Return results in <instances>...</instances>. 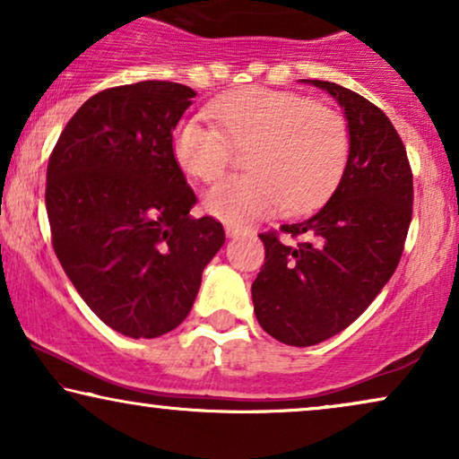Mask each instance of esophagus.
Listing matches in <instances>:
<instances>
[{
	"label": "esophagus",
	"mask_w": 459,
	"mask_h": 459,
	"mask_svg": "<svg viewBox=\"0 0 459 459\" xmlns=\"http://www.w3.org/2000/svg\"><path fill=\"white\" fill-rule=\"evenodd\" d=\"M242 228H238V225H225V234H228V236H231V238H234V236H240L242 234Z\"/></svg>",
	"instance_id": "obj_1"
}]
</instances>
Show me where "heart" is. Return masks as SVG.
Returning a JSON list of instances; mask_svg holds the SVG:
<instances>
[{
    "instance_id": "heart-1",
    "label": "heart",
    "mask_w": 459,
    "mask_h": 459,
    "mask_svg": "<svg viewBox=\"0 0 459 459\" xmlns=\"http://www.w3.org/2000/svg\"><path fill=\"white\" fill-rule=\"evenodd\" d=\"M215 125L186 118L173 134L181 171L212 181L230 165L234 148L247 150L250 173L231 175L204 194L209 215L244 225L288 206L303 211L328 196L351 150L349 123L334 106L303 93L248 87L209 104Z\"/></svg>"
}]
</instances>
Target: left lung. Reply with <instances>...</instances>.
Instances as JSON below:
<instances>
[{
	"label": "left lung",
	"instance_id": "8db88e82",
	"mask_svg": "<svg viewBox=\"0 0 459 459\" xmlns=\"http://www.w3.org/2000/svg\"><path fill=\"white\" fill-rule=\"evenodd\" d=\"M303 81L342 106L351 150L322 209L259 234L265 263L253 281L255 316L292 347L322 342L368 309L399 265L413 206L410 160L385 112L342 85Z\"/></svg>",
	"mask_w": 459,
	"mask_h": 459
}]
</instances>
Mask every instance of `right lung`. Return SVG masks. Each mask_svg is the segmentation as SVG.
<instances>
[{
	"mask_svg": "<svg viewBox=\"0 0 459 459\" xmlns=\"http://www.w3.org/2000/svg\"><path fill=\"white\" fill-rule=\"evenodd\" d=\"M196 91L140 81L91 96L49 154L52 247L87 307L112 330L156 338L190 313L223 225L194 219L173 129Z\"/></svg>",
	"mask_w": 459,
	"mask_h": 459,
	"instance_id": "1",
	"label": "right lung"
}]
</instances>
